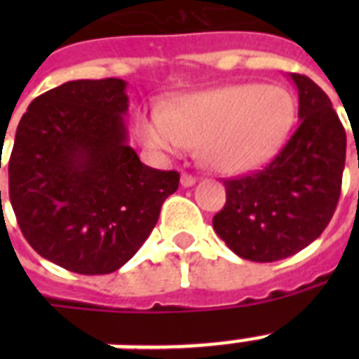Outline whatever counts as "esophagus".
I'll list each match as a JSON object with an SVG mask.
<instances>
[{"label": "esophagus", "instance_id": "obj_1", "mask_svg": "<svg viewBox=\"0 0 359 359\" xmlns=\"http://www.w3.org/2000/svg\"><path fill=\"white\" fill-rule=\"evenodd\" d=\"M197 182L196 177H191V175H182L180 177V184L184 186V188H190V186H194Z\"/></svg>", "mask_w": 359, "mask_h": 359}]
</instances>
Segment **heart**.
Listing matches in <instances>:
<instances>
[{
    "label": "heart",
    "mask_w": 359,
    "mask_h": 359,
    "mask_svg": "<svg viewBox=\"0 0 359 359\" xmlns=\"http://www.w3.org/2000/svg\"><path fill=\"white\" fill-rule=\"evenodd\" d=\"M296 117L281 86L235 83L186 95L173 108L154 106L137 119L143 145L156 156L199 154L219 173H245L276 156Z\"/></svg>",
    "instance_id": "b5f03b06"
}]
</instances>
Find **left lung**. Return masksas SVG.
Returning <instances> with one entry per match:
<instances>
[{
    "label": "left lung",
    "instance_id": "left-lung-1",
    "mask_svg": "<svg viewBox=\"0 0 359 359\" xmlns=\"http://www.w3.org/2000/svg\"><path fill=\"white\" fill-rule=\"evenodd\" d=\"M289 78L298 89V128L266 168L225 180L227 201L212 219L219 238L248 261H281L307 248L339 201L345 128L315 81Z\"/></svg>",
    "mask_w": 359,
    "mask_h": 359
}]
</instances>
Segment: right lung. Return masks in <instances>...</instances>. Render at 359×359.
Listing matches in <instances>:
<instances>
[{"mask_svg": "<svg viewBox=\"0 0 359 359\" xmlns=\"http://www.w3.org/2000/svg\"><path fill=\"white\" fill-rule=\"evenodd\" d=\"M126 86L74 80L36 97L8 160V197L25 240L83 276L126 264L179 188L177 171L149 168L128 145Z\"/></svg>", "mask_w": 359, "mask_h": 359, "instance_id": "1", "label": "right lung"}]
</instances>
